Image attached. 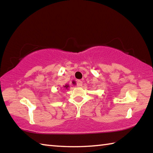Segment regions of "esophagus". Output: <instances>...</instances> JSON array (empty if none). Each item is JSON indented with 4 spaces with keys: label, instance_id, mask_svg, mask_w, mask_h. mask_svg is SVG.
I'll return each instance as SVG.
<instances>
[{
    "label": "esophagus",
    "instance_id": "obj_1",
    "mask_svg": "<svg viewBox=\"0 0 153 153\" xmlns=\"http://www.w3.org/2000/svg\"><path fill=\"white\" fill-rule=\"evenodd\" d=\"M77 86H82V81H81V80H77Z\"/></svg>",
    "mask_w": 153,
    "mask_h": 153
}]
</instances>
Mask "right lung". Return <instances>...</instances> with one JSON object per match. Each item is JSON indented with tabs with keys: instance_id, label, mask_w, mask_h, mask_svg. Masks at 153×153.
Here are the masks:
<instances>
[{
	"instance_id": "1",
	"label": "right lung",
	"mask_w": 153,
	"mask_h": 153,
	"mask_svg": "<svg viewBox=\"0 0 153 153\" xmlns=\"http://www.w3.org/2000/svg\"><path fill=\"white\" fill-rule=\"evenodd\" d=\"M63 87L65 88V89H67V88H68V87H69V85L67 84V85H65V86H64Z\"/></svg>"
}]
</instances>
